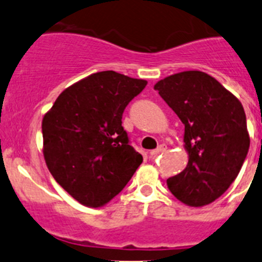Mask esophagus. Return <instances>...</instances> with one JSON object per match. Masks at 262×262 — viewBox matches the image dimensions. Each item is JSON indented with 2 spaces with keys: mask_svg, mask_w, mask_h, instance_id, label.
Wrapping results in <instances>:
<instances>
[{
  "mask_svg": "<svg viewBox=\"0 0 262 262\" xmlns=\"http://www.w3.org/2000/svg\"><path fill=\"white\" fill-rule=\"evenodd\" d=\"M166 149H167V146H166V144H161V146L158 147L157 149H155V150H152V152H150V156H157V155H160V153L165 152Z\"/></svg>",
  "mask_w": 262,
  "mask_h": 262,
  "instance_id": "obj_1",
  "label": "esophagus"
}]
</instances>
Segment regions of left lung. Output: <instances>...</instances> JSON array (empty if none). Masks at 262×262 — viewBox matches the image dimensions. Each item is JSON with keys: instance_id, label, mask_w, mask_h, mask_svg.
<instances>
[{"instance_id": "obj_1", "label": "left lung", "mask_w": 262, "mask_h": 262, "mask_svg": "<svg viewBox=\"0 0 262 262\" xmlns=\"http://www.w3.org/2000/svg\"><path fill=\"white\" fill-rule=\"evenodd\" d=\"M155 90L185 125L189 162L167 179L184 204L203 207L218 199L238 175L250 147L244 106L215 78L200 71L168 76Z\"/></svg>"}]
</instances>
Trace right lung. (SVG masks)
<instances>
[{
  "mask_svg": "<svg viewBox=\"0 0 262 262\" xmlns=\"http://www.w3.org/2000/svg\"><path fill=\"white\" fill-rule=\"evenodd\" d=\"M147 81L114 71L66 89L41 123L44 158L55 181L87 207L106 204L143 162L121 126L126 105Z\"/></svg>",
  "mask_w": 262,
  "mask_h": 262,
  "instance_id": "1",
  "label": "right lung"
}]
</instances>
